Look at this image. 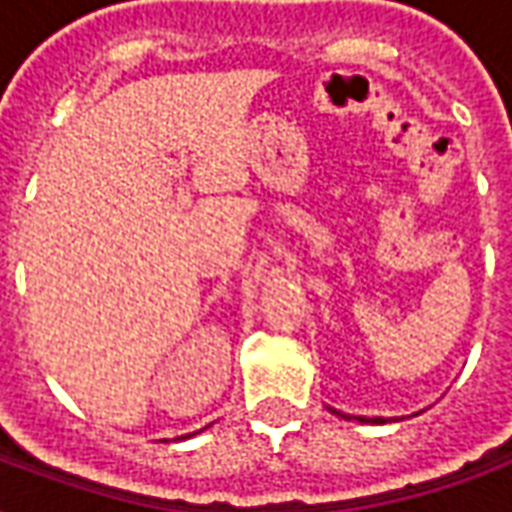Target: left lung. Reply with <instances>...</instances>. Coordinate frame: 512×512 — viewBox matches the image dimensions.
Segmentation results:
<instances>
[{
  "label": "left lung",
  "mask_w": 512,
  "mask_h": 512,
  "mask_svg": "<svg viewBox=\"0 0 512 512\" xmlns=\"http://www.w3.org/2000/svg\"><path fill=\"white\" fill-rule=\"evenodd\" d=\"M351 419V417H348ZM359 422H386V419H381V417H376V419H365V417H359Z\"/></svg>",
  "instance_id": "left-lung-1"
}]
</instances>
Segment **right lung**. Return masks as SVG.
<instances>
[{
    "label": "right lung",
    "mask_w": 512,
    "mask_h": 512,
    "mask_svg": "<svg viewBox=\"0 0 512 512\" xmlns=\"http://www.w3.org/2000/svg\"><path fill=\"white\" fill-rule=\"evenodd\" d=\"M183 439H186V436H183Z\"/></svg>",
    "instance_id": "add662e5"
}]
</instances>
